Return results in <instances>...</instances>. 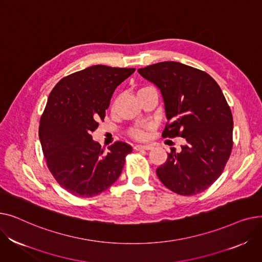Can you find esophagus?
Returning a JSON list of instances; mask_svg holds the SVG:
<instances>
[{
	"mask_svg": "<svg viewBox=\"0 0 262 262\" xmlns=\"http://www.w3.org/2000/svg\"><path fill=\"white\" fill-rule=\"evenodd\" d=\"M134 148H135L136 150H141V149H146V150H148V149H152V148H153V146H152V145H142V144H137V145H135V146H134Z\"/></svg>",
	"mask_w": 262,
	"mask_h": 262,
	"instance_id": "obj_1",
	"label": "esophagus"
}]
</instances>
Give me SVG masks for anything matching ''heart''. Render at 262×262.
<instances>
[{
  "mask_svg": "<svg viewBox=\"0 0 262 262\" xmlns=\"http://www.w3.org/2000/svg\"><path fill=\"white\" fill-rule=\"evenodd\" d=\"M148 88H150V87H147V86H146V87H141L137 93H140V92H142V91H144V90H146V89H148ZM129 136L133 137V138H135V139L143 140V139L146 138V133H145V130L142 129V128L135 127V128H132V129L129 130Z\"/></svg>",
  "mask_w": 262,
  "mask_h": 262,
  "instance_id": "1",
  "label": "heart"
}]
</instances>
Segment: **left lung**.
Listing matches in <instances>:
<instances>
[{
	"label": "left lung",
	"mask_w": 262,
	"mask_h": 262,
	"mask_svg": "<svg viewBox=\"0 0 262 262\" xmlns=\"http://www.w3.org/2000/svg\"><path fill=\"white\" fill-rule=\"evenodd\" d=\"M138 72L161 92L168 119L163 138L187 141L181 152L171 148L158 178L180 195L201 193L221 176L232 148V115L221 88L209 74L176 61Z\"/></svg>",
	"instance_id": "obj_1"
}]
</instances>
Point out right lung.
I'll return each instance as SVG.
<instances>
[{"label":"right lung","instance_id":"1","mask_svg":"<svg viewBox=\"0 0 262 262\" xmlns=\"http://www.w3.org/2000/svg\"><path fill=\"white\" fill-rule=\"evenodd\" d=\"M136 69L96 64L60 79L40 118L39 139L56 182L78 198L99 195L121 174L133 148L117 141L105 153L91 134L104 120L116 88Z\"/></svg>","mask_w":262,"mask_h":262}]
</instances>
